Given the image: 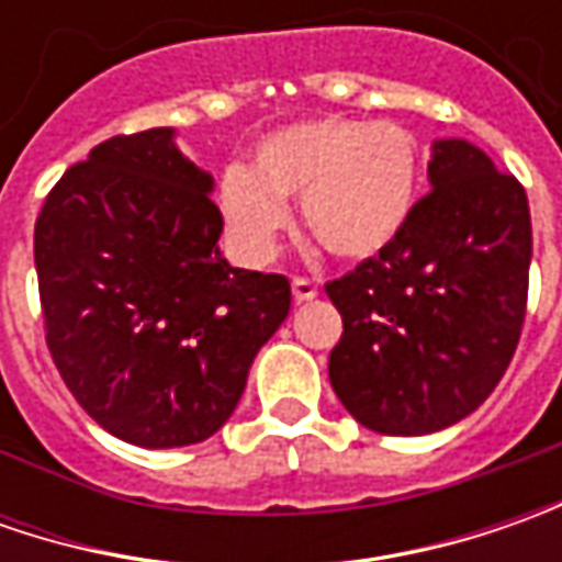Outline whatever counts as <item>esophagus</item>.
<instances>
[{"instance_id":"1","label":"esophagus","mask_w":562,"mask_h":562,"mask_svg":"<svg viewBox=\"0 0 562 562\" xmlns=\"http://www.w3.org/2000/svg\"><path fill=\"white\" fill-rule=\"evenodd\" d=\"M291 291H293V300H296V303H310V300H315V296H318V288H315L313 281H306V278H293Z\"/></svg>"}]
</instances>
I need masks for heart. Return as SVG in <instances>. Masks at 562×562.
I'll return each instance as SVG.
<instances>
[{
	"label": "heart",
	"instance_id": "obj_1",
	"mask_svg": "<svg viewBox=\"0 0 562 562\" xmlns=\"http://www.w3.org/2000/svg\"><path fill=\"white\" fill-rule=\"evenodd\" d=\"M288 200H300L303 225L331 256L372 259L416 212V137L391 121L335 115L269 134L249 171L231 168L218 187L227 234L249 262L274 259L291 227Z\"/></svg>",
	"mask_w": 562,
	"mask_h": 562
}]
</instances>
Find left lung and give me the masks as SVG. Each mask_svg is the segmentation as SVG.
<instances>
[{"label": "left lung", "mask_w": 562, "mask_h": 562, "mask_svg": "<svg viewBox=\"0 0 562 562\" xmlns=\"http://www.w3.org/2000/svg\"><path fill=\"white\" fill-rule=\"evenodd\" d=\"M428 184L397 240L325 288L344 318L331 387L378 435H431L475 413L526 318V190L463 137L431 143Z\"/></svg>", "instance_id": "1"}]
</instances>
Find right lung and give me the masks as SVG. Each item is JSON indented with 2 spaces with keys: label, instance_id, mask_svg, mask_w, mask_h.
Instances as JSON below:
<instances>
[{
  "label": "right lung",
  "instance_id": "add662e5",
  "mask_svg": "<svg viewBox=\"0 0 562 562\" xmlns=\"http://www.w3.org/2000/svg\"><path fill=\"white\" fill-rule=\"evenodd\" d=\"M215 181L175 127L112 137L46 196L33 262L46 344L87 416L165 450L212 438L291 313L284 274L231 269Z\"/></svg>",
  "mask_w": 562,
  "mask_h": 562
}]
</instances>
